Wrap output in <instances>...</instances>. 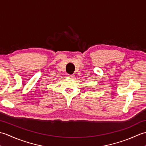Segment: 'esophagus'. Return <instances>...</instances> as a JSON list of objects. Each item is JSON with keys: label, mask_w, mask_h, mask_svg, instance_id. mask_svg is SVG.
Returning a JSON list of instances; mask_svg holds the SVG:
<instances>
[{"label": "esophagus", "mask_w": 146, "mask_h": 146, "mask_svg": "<svg viewBox=\"0 0 146 146\" xmlns=\"http://www.w3.org/2000/svg\"><path fill=\"white\" fill-rule=\"evenodd\" d=\"M69 75V77H70V78H73V77L75 76H74V75Z\"/></svg>", "instance_id": "34e87169"}]
</instances>
